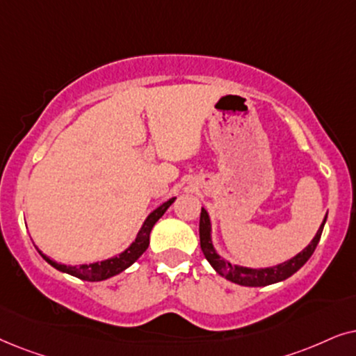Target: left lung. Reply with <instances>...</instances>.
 <instances>
[{
    "mask_svg": "<svg viewBox=\"0 0 356 356\" xmlns=\"http://www.w3.org/2000/svg\"><path fill=\"white\" fill-rule=\"evenodd\" d=\"M327 216L322 221V225L317 231L314 239L311 241L309 245H306L300 254L295 257L286 260V262L273 265V267L267 268H249V267H241V265H233L227 260L221 259L215 250V245L211 243V221L208 216V211L205 208H202L200 213V248L202 252L205 255V259L210 262L213 268L216 270L221 277H225L226 280L238 283L243 286H267L272 283H278L286 280L288 277H291L293 273H296L302 265H305L312 252L316 250V245L319 244L322 229H324Z\"/></svg>",
    "mask_w": 356,
    "mask_h": 356,
    "instance_id": "left-lung-1",
    "label": "left lung"
}]
</instances>
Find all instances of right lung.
<instances>
[{
	"label": "right lung",
	"mask_w": 356,
	"mask_h": 356,
	"mask_svg": "<svg viewBox=\"0 0 356 356\" xmlns=\"http://www.w3.org/2000/svg\"><path fill=\"white\" fill-rule=\"evenodd\" d=\"M175 200L174 198H169L168 202H164L163 205L156 208L154 211H151L148 218H146L143 226L140 227L138 234H136V239L131 243L129 248L123 250L122 254L115 255V257H111L107 260H102V262H94V264H84V265H65V264H58L55 260H51L47 257L45 254H42V250H39V254L47 260L51 267H55L60 272L73 275L76 278H81V280L86 282H102L107 280V278L113 277V275H118L123 272L125 268H129L131 264H135L136 260L140 259V255L148 249L149 245V233L153 229V226L156 225V221L159 220L161 216L164 215L165 210L172 205Z\"/></svg>",
	"instance_id": "add662e5"
}]
</instances>
